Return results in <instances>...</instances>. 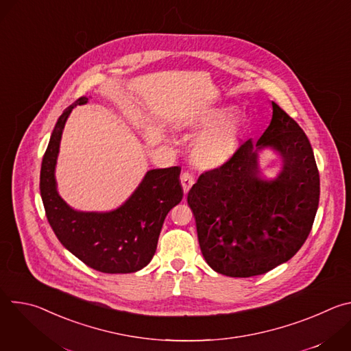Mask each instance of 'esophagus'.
Listing matches in <instances>:
<instances>
[{
	"label": "esophagus",
	"mask_w": 351,
	"mask_h": 351,
	"mask_svg": "<svg viewBox=\"0 0 351 351\" xmlns=\"http://www.w3.org/2000/svg\"><path fill=\"white\" fill-rule=\"evenodd\" d=\"M180 182H182V187H183V191L184 194L190 190V187L194 184V176L189 172H183L180 175Z\"/></svg>",
	"instance_id": "obj_1"
}]
</instances>
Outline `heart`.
<instances>
[{"instance_id": "heart-1", "label": "heart", "mask_w": 351, "mask_h": 351, "mask_svg": "<svg viewBox=\"0 0 351 351\" xmlns=\"http://www.w3.org/2000/svg\"><path fill=\"white\" fill-rule=\"evenodd\" d=\"M226 115L225 110H206L197 112L187 119L194 128L207 129L222 121ZM244 129V121L234 117L215 130L199 137L191 149V158L199 167H217L229 160L240 144Z\"/></svg>"}]
</instances>
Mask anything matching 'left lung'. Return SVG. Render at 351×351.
Masks as SVG:
<instances>
[{"label": "left lung", "instance_id": "8db88e82", "mask_svg": "<svg viewBox=\"0 0 351 351\" xmlns=\"http://www.w3.org/2000/svg\"><path fill=\"white\" fill-rule=\"evenodd\" d=\"M282 158L275 180L261 176L258 152ZM199 248L218 274L250 278L289 261L307 240L319 203V172L298 123L272 101L257 143L247 140L219 168L199 175L187 194Z\"/></svg>", "mask_w": 351, "mask_h": 351}]
</instances>
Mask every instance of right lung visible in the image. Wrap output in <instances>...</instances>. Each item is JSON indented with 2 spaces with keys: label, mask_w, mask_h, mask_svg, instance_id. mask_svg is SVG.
<instances>
[{
  "label": "right lung",
  "mask_w": 351,
  "mask_h": 351,
  "mask_svg": "<svg viewBox=\"0 0 351 351\" xmlns=\"http://www.w3.org/2000/svg\"><path fill=\"white\" fill-rule=\"evenodd\" d=\"M80 97L69 106L49 137L41 162L40 194L47 219L62 245L87 267L104 274H130L144 268L156 254L168 213L183 198L179 167L152 169L117 210L86 213L69 207L57 190L56 165L66 119Z\"/></svg>",
  "instance_id": "1"
}]
</instances>
